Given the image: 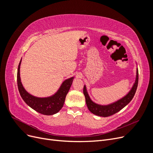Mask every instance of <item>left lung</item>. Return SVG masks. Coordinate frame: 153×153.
Masks as SVG:
<instances>
[{
    "instance_id": "obj_1",
    "label": "left lung",
    "mask_w": 153,
    "mask_h": 153,
    "mask_svg": "<svg viewBox=\"0 0 153 153\" xmlns=\"http://www.w3.org/2000/svg\"><path fill=\"white\" fill-rule=\"evenodd\" d=\"M138 82V68H137V75L135 81L131 90L128 92V93L123 97L122 98L115 101V102L106 105H101L97 104L93 102L90 98V97L88 94V92L86 89V86L84 85V94L85 98V102L87 106L88 109L90 112L94 115H98L101 117H108L115 113L118 112L119 111L122 110L124 106H126L133 99L134 95H135Z\"/></svg>"
}]
</instances>
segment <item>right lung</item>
Here are the masks:
<instances>
[{
	"label": "right lung",
	"mask_w": 153,
	"mask_h": 153,
	"mask_svg": "<svg viewBox=\"0 0 153 153\" xmlns=\"http://www.w3.org/2000/svg\"><path fill=\"white\" fill-rule=\"evenodd\" d=\"M21 62L22 59L18 68L17 84L18 91L23 100L30 108L41 114L51 115L57 114L62 108L66 96L73 83L74 76L64 80L58 91L52 96L45 98H39L29 94L23 86L20 76Z\"/></svg>",
	"instance_id": "add662e5"
}]
</instances>
